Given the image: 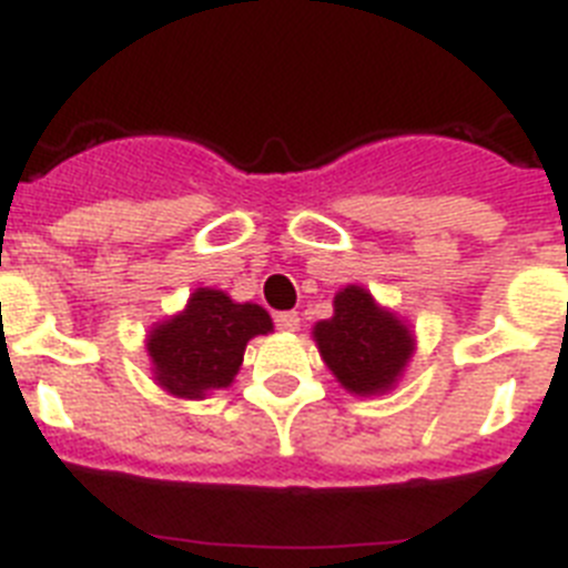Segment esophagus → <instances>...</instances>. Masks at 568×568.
<instances>
[{"mask_svg":"<svg viewBox=\"0 0 568 568\" xmlns=\"http://www.w3.org/2000/svg\"><path fill=\"white\" fill-rule=\"evenodd\" d=\"M274 323H277L280 332H297V328H300V314L297 312H280L277 317H274Z\"/></svg>","mask_w":568,"mask_h":568,"instance_id":"obj_1","label":"esophagus"}]
</instances>
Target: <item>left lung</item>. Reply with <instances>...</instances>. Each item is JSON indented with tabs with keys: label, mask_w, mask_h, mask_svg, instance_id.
I'll list each match as a JSON object with an SVG mask.
<instances>
[{
	"label": "left lung",
	"mask_w": 568,
	"mask_h": 568,
	"mask_svg": "<svg viewBox=\"0 0 568 568\" xmlns=\"http://www.w3.org/2000/svg\"><path fill=\"white\" fill-rule=\"evenodd\" d=\"M314 337L325 366L354 394L386 392L412 354L406 325L379 312L372 294L357 285H348L334 297V317L317 323Z\"/></svg>",
	"instance_id": "obj_1"
}]
</instances>
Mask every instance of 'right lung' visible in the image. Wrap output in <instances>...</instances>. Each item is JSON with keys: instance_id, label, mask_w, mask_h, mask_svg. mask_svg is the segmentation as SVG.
<instances>
[{"instance_id": "right-lung-1", "label": "right lung", "mask_w": 568, "mask_h": 568, "mask_svg": "<svg viewBox=\"0 0 568 568\" xmlns=\"http://www.w3.org/2000/svg\"><path fill=\"white\" fill-rule=\"evenodd\" d=\"M271 332V317L254 303H234L223 291H194L189 308L148 337L156 379L176 397L200 400L205 392L225 388L240 372L245 345Z\"/></svg>"}]
</instances>
